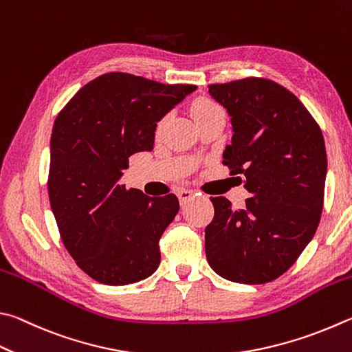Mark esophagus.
<instances>
[{"mask_svg":"<svg viewBox=\"0 0 352 352\" xmlns=\"http://www.w3.org/2000/svg\"><path fill=\"white\" fill-rule=\"evenodd\" d=\"M177 195H178V200H180V203H182V206H184V204H186L190 198H194L192 190H188V189L178 190Z\"/></svg>","mask_w":352,"mask_h":352,"instance_id":"1","label":"esophagus"}]
</instances>
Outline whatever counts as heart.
Instances as JSON below:
<instances>
[{"label":"heart","instance_id":"heart-1","mask_svg":"<svg viewBox=\"0 0 352 352\" xmlns=\"http://www.w3.org/2000/svg\"><path fill=\"white\" fill-rule=\"evenodd\" d=\"M217 107H219V106H217L215 103H212V101H210V100H206V98L197 100L195 103L192 104V117H194V120L195 118H200V117H203V115H206L209 112L215 111Z\"/></svg>","mask_w":352,"mask_h":352}]
</instances>
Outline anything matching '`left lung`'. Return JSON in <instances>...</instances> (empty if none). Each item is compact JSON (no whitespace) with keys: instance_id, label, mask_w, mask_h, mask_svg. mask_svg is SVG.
<instances>
[{"instance_id":"8db88e82","label":"left lung","mask_w":352,"mask_h":352,"mask_svg":"<svg viewBox=\"0 0 352 352\" xmlns=\"http://www.w3.org/2000/svg\"><path fill=\"white\" fill-rule=\"evenodd\" d=\"M209 95L232 127L223 163L243 174L252 197L241 209L210 198L208 263L229 282H272L296 263L320 221L328 169L322 131L296 95L271 80L212 85Z\"/></svg>"}]
</instances>
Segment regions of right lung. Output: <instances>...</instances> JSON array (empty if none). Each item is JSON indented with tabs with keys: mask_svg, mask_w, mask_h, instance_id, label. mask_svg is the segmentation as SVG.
Masks as SVG:
<instances>
[{
	"mask_svg": "<svg viewBox=\"0 0 352 352\" xmlns=\"http://www.w3.org/2000/svg\"><path fill=\"white\" fill-rule=\"evenodd\" d=\"M195 89L111 72L81 87L56 117L50 208L69 254L97 282L137 283L157 271L158 240L178 198L127 190L121 178L131 155L154 149L158 121Z\"/></svg>",
	"mask_w": 352,
	"mask_h": 352,
	"instance_id": "add662e5",
	"label": "right lung"
}]
</instances>
